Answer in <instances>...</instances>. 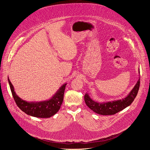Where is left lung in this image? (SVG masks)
<instances>
[{
	"label": "left lung",
	"instance_id": "8db88e82",
	"mask_svg": "<svg viewBox=\"0 0 150 150\" xmlns=\"http://www.w3.org/2000/svg\"><path fill=\"white\" fill-rule=\"evenodd\" d=\"M140 85V78L135 87L125 98L104 103H98L93 100L88 93L84 96L85 102L88 108L95 113L101 115H113L123 110L131 104L137 97Z\"/></svg>",
	"mask_w": 150,
	"mask_h": 150
}]
</instances>
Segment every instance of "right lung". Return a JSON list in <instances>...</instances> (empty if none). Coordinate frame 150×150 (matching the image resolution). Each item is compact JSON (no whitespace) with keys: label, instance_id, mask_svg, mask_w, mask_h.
Masks as SVG:
<instances>
[{"label":"right lung","instance_id":"obj_1","mask_svg":"<svg viewBox=\"0 0 150 150\" xmlns=\"http://www.w3.org/2000/svg\"><path fill=\"white\" fill-rule=\"evenodd\" d=\"M8 82L16 105L21 110L28 115L40 118H48L55 115L60 109L63 100L67 83L62 85L50 100L40 102H28L21 99L16 95L9 78Z\"/></svg>","mask_w":150,"mask_h":150}]
</instances>
